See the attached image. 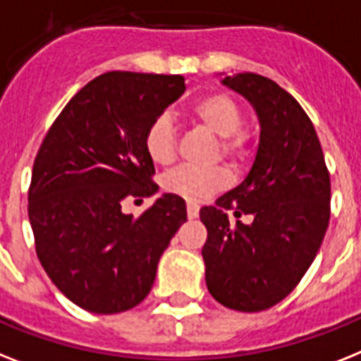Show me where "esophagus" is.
Here are the masks:
<instances>
[{"instance_id":"esophagus-1","label":"esophagus","mask_w":361,"mask_h":361,"mask_svg":"<svg viewBox=\"0 0 361 361\" xmlns=\"http://www.w3.org/2000/svg\"><path fill=\"white\" fill-rule=\"evenodd\" d=\"M186 210H188V217H190V219H195V217L199 216V204H195V202H188Z\"/></svg>"}]
</instances>
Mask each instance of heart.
Returning <instances> with one entry per match:
<instances>
[{
  "mask_svg": "<svg viewBox=\"0 0 361 361\" xmlns=\"http://www.w3.org/2000/svg\"><path fill=\"white\" fill-rule=\"evenodd\" d=\"M186 116L193 123L210 130L217 138V153L232 164H243L251 151V136L243 123V109L232 95L225 92L201 95L188 106ZM144 149L147 157L159 166H168L175 159V129L166 116H159L149 123L144 134ZM225 168H193L178 166L162 178L166 192L180 195L188 201H204L212 193L228 186Z\"/></svg>",
  "mask_w": 361,
  "mask_h": 361,
  "instance_id": "1",
  "label": "heart"
}]
</instances>
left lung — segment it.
<instances>
[{
	"label": "left lung",
	"instance_id": "left-lung-1",
	"mask_svg": "<svg viewBox=\"0 0 361 361\" xmlns=\"http://www.w3.org/2000/svg\"><path fill=\"white\" fill-rule=\"evenodd\" d=\"M223 85L241 94L260 120V144L245 180L201 208L207 286L217 302L262 312L299 284L323 243L330 219V173L302 106L275 80L236 73ZM253 217L231 226L225 209Z\"/></svg>",
	"mask_w": 361,
	"mask_h": 361
}]
</instances>
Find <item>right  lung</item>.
<instances>
[{"instance_id": "right-lung-1", "label": "right lung", "mask_w": 361, "mask_h": 361, "mask_svg": "<svg viewBox=\"0 0 361 361\" xmlns=\"http://www.w3.org/2000/svg\"><path fill=\"white\" fill-rule=\"evenodd\" d=\"M184 90L183 75L103 73L68 101L38 149L27 207L37 256L53 284L92 314L140 305L186 221L175 193L140 217L121 212L125 197L159 190L144 134Z\"/></svg>"}]
</instances>
